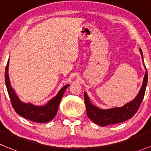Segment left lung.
<instances>
[{
    "label": "left lung",
    "mask_w": 151,
    "mask_h": 151,
    "mask_svg": "<svg viewBox=\"0 0 151 151\" xmlns=\"http://www.w3.org/2000/svg\"><path fill=\"white\" fill-rule=\"evenodd\" d=\"M140 51L143 61V52L141 49H140ZM146 69V72L144 76L143 85L138 94L133 100L127 103L122 107H115V108H111L109 110H102L91 104L88 96L87 95L86 92H84V103H85L87 114L89 118L94 123L102 127L112 125V124L120 123V122H124L131 118L137 112L145 95V89H146V85L148 83V72H147V69Z\"/></svg>",
    "instance_id": "8db88e82"
}]
</instances>
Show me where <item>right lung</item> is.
Listing matches in <instances>:
<instances>
[{"label": "right lung", "mask_w": 151, "mask_h": 151, "mask_svg": "<svg viewBox=\"0 0 151 151\" xmlns=\"http://www.w3.org/2000/svg\"><path fill=\"white\" fill-rule=\"evenodd\" d=\"M8 64H9V60L8 61L6 70H5V81H6V88H7L8 95L11 100V105L16 113L22 116L24 118L33 122H40V123H44L52 120L57 115L63 94L69 84L65 85L63 88L61 89L57 96L51 99L48 102L47 105L44 106H35L30 103H24L19 100L14 89L11 88L8 74Z\"/></svg>", "instance_id": "1"}]
</instances>
